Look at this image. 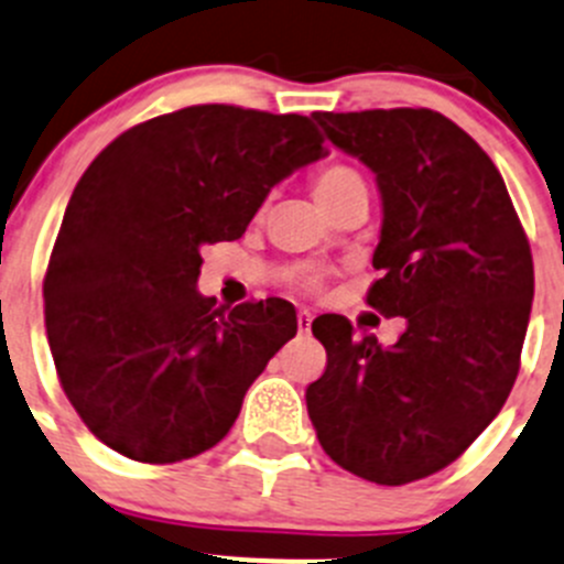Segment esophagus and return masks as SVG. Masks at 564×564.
<instances>
[{
  "label": "esophagus",
  "mask_w": 564,
  "mask_h": 564,
  "mask_svg": "<svg viewBox=\"0 0 564 564\" xmlns=\"http://www.w3.org/2000/svg\"><path fill=\"white\" fill-rule=\"evenodd\" d=\"M310 326H313V313L307 307H302L299 310V332H310Z\"/></svg>",
  "instance_id": "esophagus-1"
}]
</instances>
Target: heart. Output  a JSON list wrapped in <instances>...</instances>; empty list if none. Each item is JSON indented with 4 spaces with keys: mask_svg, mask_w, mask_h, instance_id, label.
I'll list each match as a JSON object with an SVG mask.
<instances>
[{
    "mask_svg": "<svg viewBox=\"0 0 564 564\" xmlns=\"http://www.w3.org/2000/svg\"><path fill=\"white\" fill-rule=\"evenodd\" d=\"M354 191H368V185L366 180H362V174H359L357 169H351V165H329V169L318 171V176L313 180V193L324 210ZM299 285L307 288V291L318 288V273H315L313 268H302V271H299Z\"/></svg>",
    "mask_w": 564,
    "mask_h": 564,
    "instance_id": "1",
    "label": "heart"
}]
</instances>
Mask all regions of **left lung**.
<instances>
[{
    "label": "left lung",
    "instance_id": "obj_1",
    "mask_svg": "<svg viewBox=\"0 0 564 564\" xmlns=\"http://www.w3.org/2000/svg\"><path fill=\"white\" fill-rule=\"evenodd\" d=\"M326 138L377 174L382 271L368 304L404 332L384 348L343 315L313 335L326 371L307 388L324 452L377 485L452 465L501 412L534 296L532 251L479 143L426 107L313 112Z\"/></svg>",
    "mask_w": 564,
    "mask_h": 564
}]
</instances>
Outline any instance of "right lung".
Here are the masks:
<instances>
[{
	"instance_id": "1",
	"label": "right lung",
	"mask_w": 564,
	"mask_h": 564,
	"mask_svg": "<svg viewBox=\"0 0 564 564\" xmlns=\"http://www.w3.org/2000/svg\"><path fill=\"white\" fill-rule=\"evenodd\" d=\"M326 154L313 118L193 105L121 132L68 198L44 279L46 337L85 426L135 463H180L232 429L299 329L285 299L224 315L202 246L235 240L271 187Z\"/></svg>"
}]
</instances>
